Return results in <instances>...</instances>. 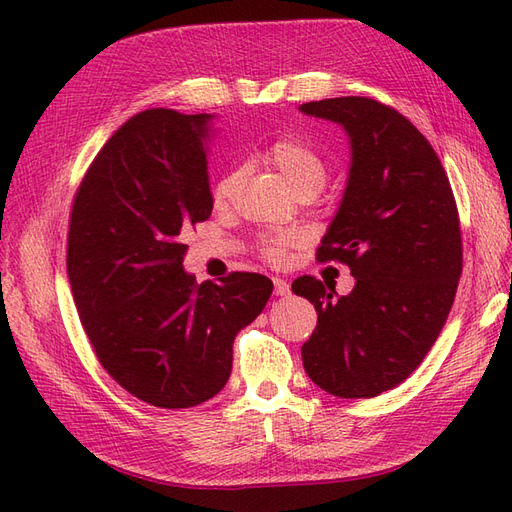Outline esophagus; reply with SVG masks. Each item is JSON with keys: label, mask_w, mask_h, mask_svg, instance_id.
I'll return each instance as SVG.
<instances>
[{"label": "esophagus", "mask_w": 512, "mask_h": 512, "mask_svg": "<svg viewBox=\"0 0 512 512\" xmlns=\"http://www.w3.org/2000/svg\"><path fill=\"white\" fill-rule=\"evenodd\" d=\"M273 286H275L277 297H286V294H290V284L282 280V277H273Z\"/></svg>", "instance_id": "1"}]
</instances>
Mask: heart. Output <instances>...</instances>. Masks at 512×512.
<instances>
[{
  "instance_id": "1",
  "label": "heart",
  "mask_w": 512,
  "mask_h": 512,
  "mask_svg": "<svg viewBox=\"0 0 512 512\" xmlns=\"http://www.w3.org/2000/svg\"><path fill=\"white\" fill-rule=\"evenodd\" d=\"M265 160L273 164L290 185L294 194H318L327 181V164L320 153L301 138H282L265 151ZM241 181V170H230L213 188V203L222 207L235 194ZM286 237H271L262 243V252L269 260H282L286 254Z\"/></svg>"
}]
</instances>
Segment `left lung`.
I'll return each instance as SVG.
<instances>
[{"label": "left lung", "mask_w": 512, "mask_h": 512, "mask_svg": "<svg viewBox=\"0 0 512 512\" xmlns=\"http://www.w3.org/2000/svg\"><path fill=\"white\" fill-rule=\"evenodd\" d=\"M299 111L348 136L346 190L318 260L344 262L354 277L346 297L312 275L292 282L318 314L303 367L335 397H376L423 363L453 307L463 262L453 190L427 138L395 108L348 96Z\"/></svg>", "instance_id": "left-lung-1"}]
</instances>
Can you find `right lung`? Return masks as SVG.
Returning <instances> with one entry per match:
<instances>
[{
  "label": "right lung",
  "instance_id": "1",
  "mask_svg": "<svg viewBox=\"0 0 512 512\" xmlns=\"http://www.w3.org/2000/svg\"><path fill=\"white\" fill-rule=\"evenodd\" d=\"M213 119L168 108L134 115L91 162L72 205L66 262L83 329L123 389L166 410L224 389L232 342L273 292L260 273L198 284L183 269L181 235L213 209Z\"/></svg>",
  "mask_w": 512,
  "mask_h": 512
}]
</instances>
